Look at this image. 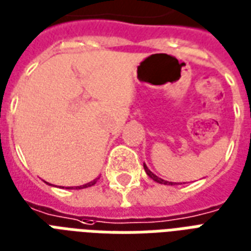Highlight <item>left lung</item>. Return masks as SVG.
I'll return each instance as SVG.
<instances>
[{
  "instance_id": "obj_1",
  "label": "left lung",
  "mask_w": 251,
  "mask_h": 251,
  "mask_svg": "<svg viewBox=\"0 0 251 251\" xmlns=\"http://www.w3.org/2000/svg\"><path fill=\"white\" fill-rule=\"evenodd\" d=\"M144 169H146L147 175H148V176H150L151 178H152V180H154V181H156V182H160V184H165V185H169V184H171V185H172V184H173V182L165 181V180H163V178H160V177H157V176H156V175H153V173L151 172L150 169L147 168V165H146V164H144Z\"/></svg>"
}]
</instances>
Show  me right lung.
I'll return each instance as SVG.
<instances>
[{
  "instance_id": "obj_1",
  "label": "right lung",
  "mask_w": 251,
  "mask_h": 251,
  "mask_svg": "<svg viewBox=\"0 0 251 251\" xmlns=\"http://www.w3.org/2000/svg\"><path fill=\"white\" fill-rule=\"evenodd\" d=\"M95 182H97V180H94V181H91V182H87V184H84L83 186H78V189H82V188H87V186H92L94 184H95Z\"/></svg>"
}]
</instances>
